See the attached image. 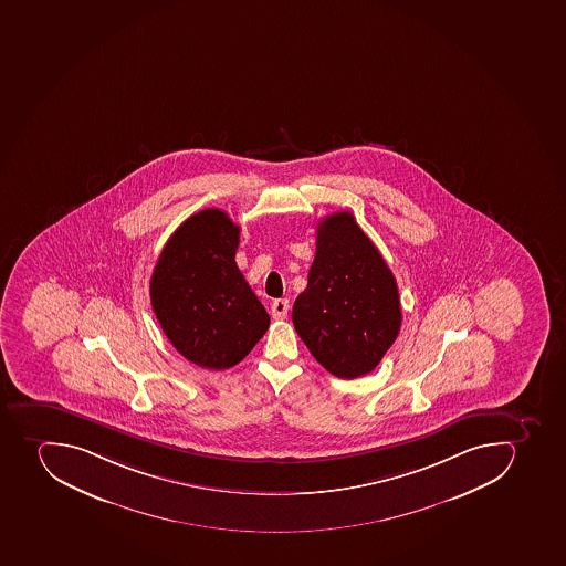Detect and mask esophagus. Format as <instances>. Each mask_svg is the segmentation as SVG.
<instances>
[{"label": "esophagus", "instance_id": "1", "mask_svg": "<svg viewBox=\"0 0 566 566\" xmlns=\"http://www.w3.org/2000/svg\"><path fill=\"white\" fill-rule=\"evenodd\" d=\"M272 317L276 318V321H283L286 318V314H289L290 304L289 300H276L272 303Z\"/></svg>", "mask_w": 566, "mask_h": 566}]
</instances>
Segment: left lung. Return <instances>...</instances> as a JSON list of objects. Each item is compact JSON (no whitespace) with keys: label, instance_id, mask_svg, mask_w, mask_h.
Wrapping results in <instances>:
<instances>
[{"label":"left lung","instance_id":"1","mask_svg":"<svg viewBox=\"0 0 566 566\" xmlns=\"http://www.w3.org/2000/svg\"><path fill=\"white\" fill-rule=\"evenodd\" d=\"M292 323L315 360L344 380L375 369L398 337L395 276L349 211L318 222L308 286L295 300Z\"/></svg>","mask_w":566,"mask_h":566}]
</instances>
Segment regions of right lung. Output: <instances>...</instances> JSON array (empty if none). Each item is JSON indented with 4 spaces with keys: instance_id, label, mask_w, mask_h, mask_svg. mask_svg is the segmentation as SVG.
<instances>
[{
    "instance_id": "right-lung-1",
    "label": "right lung",
    "mask_w": 566,
    "mask_h": 566,
    "mask_svg": "<svg viewBox=\"0 0 566 566\" xmlns=\"http://www.w3.org/2000/svg\"><path fill=\"white\" fill-rule=\"evenodd\" d=\"M240 228L222 209H202L176 229L150 280L154 314L171 346L206 369L248 357L271 318L234 262Z\"/></svg>"
}]
</instances>
